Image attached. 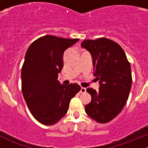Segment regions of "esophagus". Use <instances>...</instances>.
<instances>
[{"instance_id": "obj_1", "label": "esophagus", "mask_w": 148, "mask_h": 148, "mask_svg": "<svg viewBox=\"0 0 148 148\" xmlns=\"http://www.w3.org/2000/svg\"><path fill=\"white\" fill-rule=\"evenodd\" d=\"M81 93H85L86 92V88L84 87H81V90H80Z\"/></svg>"}]
</instances>
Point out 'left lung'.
I'll list each match as a JSON object with an SVG mask.
<instances>
[{
	"label": "left lung",
	"instance_id": "left-lung-1",
	"mask_svg": "<svg viewBox=\"0 0 148 148\" xmlns=\"http://www.w3.org/2000/svg\"><path fill=\"white\" fill-rule=\"evenodd\" d=\"M81 46L90 52L94 74L99 80V92L86 89L92 101L85 105L86 114L99 123H107L125 107L132 86L130 64L122 48L107 38L84 40Z\"/></svg>",
	"mask_w": 148,
	"mask_h": 148
}]
</instances>
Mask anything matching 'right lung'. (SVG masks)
Masks as SVG:
<instances>
[{
	"mask_svg": "<svg viewBox=\"0 0 148 148\" xmlns=\"http://www.w3.org/2000/svg\"><path fill=\"white\" fill-rule=\"evenodd\" d=\"M78 41L46 35L34 41L26 51L21 69L22 93L32 115L43 125L60 120L81 89L77 83L62 85L57 80L64 52Z\"/></svg>",
	"mask_w": 148,
	"mask_h": 148,
	"instance_id": "add662e5",
	"label": "right lung"
}]
</instances>
